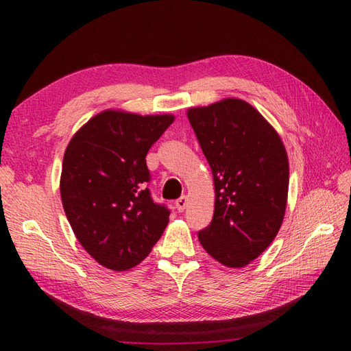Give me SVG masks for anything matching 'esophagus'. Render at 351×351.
<instances>
[{
	"mask_svg": "<svg viewBox=\"0 0 351 351\" xmlns=\"http://www.w3.org/2000/svg\"><path fill=\"white\" fill-rule=\"evenodd\" d=\"M187 204H189V199H187V196H182V197H180L175 202V205H176V210L180 211V213H182L185 208H187Z\"/></svg>",
	"mask_w": 351,
	"mask_h": 351,
	"instance_id": "34e87169",
	"label": "esophagus"
}]
</instances>
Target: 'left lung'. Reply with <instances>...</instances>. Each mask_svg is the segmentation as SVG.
I'll return each instance as SVG.
<instances>
[{"instance_id": "8db88e82", "label": "left lung", "mask_w": 351, "mask_h": 351, "mask_svg": "<svg viewBox=\"0 0 351 351\" xmlns=\"http://www.w3.org/2000/svg\"><path fill=\"white\" fill-rule=\"evenodd\" d=\"M214 180L210 226L197 234L220 264L240 268L278 235L287 210L289 166L280 136L249 102L226 98L187 110Z\"/></svg>"}]
</instances>
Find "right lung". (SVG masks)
I'll use <instances>...</instances> for the list:
<instances>
[{
  "mask_svg": "<svg viewBox=\"0 0 351 351\" xmlns=\"http://www.w3.org/2000/svg\"><path fill=\"white\" fill-rule=\"evenodd\" d=\"M173 114L106 110L73 134L63 156L60 195L77 240L114 271L138 265L160 240L170 211L155 204L146 154Z\"/></svg>",
  "mask_w": 351,
  "mask_h": 351,
  "instance_id": "add662e5",
  "label": "right lung"
}]
</instances>
